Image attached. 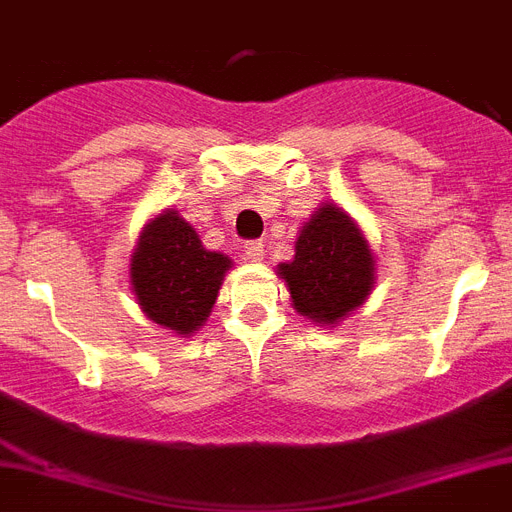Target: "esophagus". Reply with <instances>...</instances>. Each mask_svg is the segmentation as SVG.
<instances>
[{"mask_svg": "<svg viewBox=\"0 0 512 512\" xmlns=\"http://www.w3.org/2000/svg\"><path fill=\"white\" fill-rule=\"evenodd\" d=\"M246 259L248 261L264 259V243H261V240H251V243H246Z\"/></svg>", "mask_w": 512, "mask_h": 512, "instance_id": "1", "label": "esophagus"}]
</instances>
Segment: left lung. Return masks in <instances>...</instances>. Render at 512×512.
<instances>
[{"label":"left lung","mask_w":512,"mask_h":512,"mask_svg":"<svg viewBox=\"0 0 512 512\" xmlns=\"http://www.w3.org/2000/svg\"><path fill=\"white\" fill-rule=\"evenodd\" d=\"M295 311L335 327L374 287V256L358 225L337 204H322L301 227L293 261L277 266Z\"/></svg>","instance_id":"1"}]
</instances>
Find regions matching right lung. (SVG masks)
<instances>
[{
	"instance_id": "right-lung-1",
	"label": "right lung",
	"mask_w": 512,
	"mask_h": 512,
	"mask_svg": "<svg viewBox=\"0 0 512 512\" xmlns=\"http://www.w3.org/2000/svg\"><path fill=\"white\" fill-rule=\"evenodd\" d=\"M230 266L225 253L206 251L198 232L167 209L143 227L130 259V285L151 322L193 335L211 314Z\"/></svg>"
}]
</instances>
